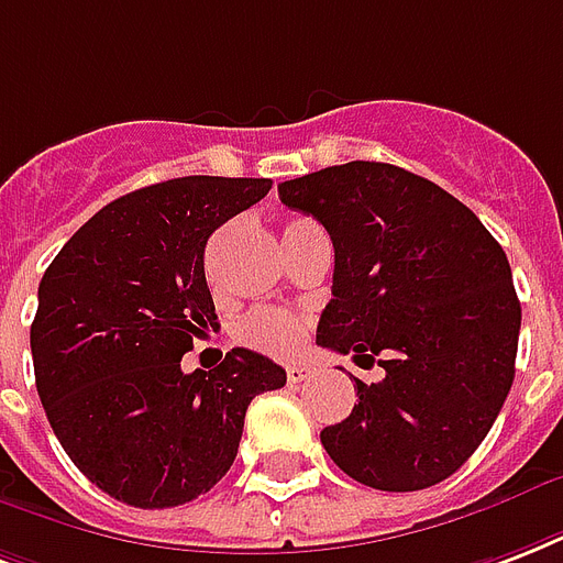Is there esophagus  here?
<instances>
[{
	"label": "esophagus",
	"mask_w": 563,
	"mask_h": 563,
	"mask_svg": "<svg viewBox=\"0 0 563 563\" xmlns=\"http://www.w3.org/2000/svg\"><path fill=\"white\" fill-rule=\"evenodd\" d=\"M310 377H312L310 366H289V368H286V380H289V386L303 384V380H310Z\"/></svg>",
	"instance_id": "obj_1"
}]
</instances>
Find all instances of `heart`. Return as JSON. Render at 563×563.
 <instances>
[{
	"instance_id": "obj_1",
	"label": "heart",
	"mask_w": 563,
	"mask_h": 563,
	"mask_svg": "<svg viewBox=\"0 0 563 563\" xmlns=\"http://www.w3.org/2000/svg\"><path fill=\"white\" fill-rule=\"evenodd\" d=\"M316 227L307 218H295L286 224L283 230V239L286 235H295L300 230H310ZM239 339H242L244 345H251V349L268 351V354H289L300 345V336H303V324H300L298 316H291V312L283 310H253L251 316H244L242 324H239Z\"/></svg>"
}]
</instances>
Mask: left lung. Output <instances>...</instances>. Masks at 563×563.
Wrapping results in <instances>:
<instances>
[{"label": "left lung", "mask_w": 563, "mask_h": 563, "mask_svg": "<svg viewBox=\"0 0 563 563\" xmlns=\"http://www.w3.org/2000/svg\"><path fill=\"white\" fill-rule=\"evenodd\" d=\"M330 233L321 349L375 363L357 405L321 431L339 470L375 490H424L470 461L514 384L522 310L508 256L472 209L405 167L349 162L280 183Z\"/></svg>", "instance_id": "8db88e82"}]
</instances>
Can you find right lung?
<instances>
[{"label":"right lung","instance_id":"1","mask_svg":"<svg viewBox=\"0 0 563 563\" xmlns=\"http://www.w3.org/2000/svg\"><path fill=\"white\" fill-rule=\"evenodd\" d=\"M272 179L179 177L118 197L64 244L37 289V396L79 472L132 508H177L233 466L244 413L286 384L274 360L233 349L183 372L218 330L203 251Z\"/></svg>","mask_w":563,"mask_h":563}]
</instances>
